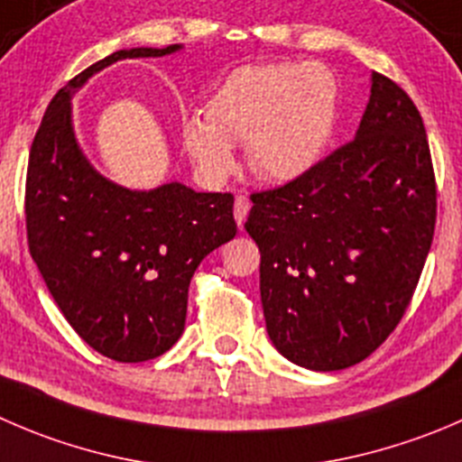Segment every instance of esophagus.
Returning <instances> with one entry per match:
<instances>
[{
  "mask_svg": "<svg viewBox=\"0 0 462 462\" xmlns=\"http://www.w3.org/2000/svg\"><path fill=\"white\" fill-rule=\"evenodd\" d=\"M248 212H250V200L245 199V196H236V200H235V221H236V226L244 227Z\"/></svg>",
  "mask_w": 462,
  "mask_h": 462,
  "instance_id": "1",
  "label": "esophagus"
}]
</instances>
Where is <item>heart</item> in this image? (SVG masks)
Masks as SVG:
<instances>
[{"label":"heart","instance_id":"obj_1","mask_svg":"<svg viewBox=\"0 0 462 462\" xmlns=\"http://www.w3.org/2000/svg\"><path fill=\"white\" fill-rule=\"evenodd\" d=\"M338 103V80L322 65L236 67L212 89L205 117L182 122V144L214 182L235 171L232 144H245V162L259 180L289 182L320 162L336 131Z\"/></svg>","mask_w":462,"mask_h":462}]
</instances>
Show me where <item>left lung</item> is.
I'll list each match as a JSON object with an SVG mask.
<instances>
[{
	"instance_id": "8db88e82",
	"label": "left lung",
	"mask_w": 462,
	"mask_h": 462,
	"mask_svg": "<svg viewBox=\"0 0 462 462\" xmlns=\"http://www.w3.org/2000/svg\"><path fill=\"white\" fill-rule=\"evenodd\" d=\"M436 176L409 94L373 71L356 137L304 176L250 196L266 331L282 356L331 373L400 325L436 230Z\"/></svg>"
}]
</instances>
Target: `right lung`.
<instances>
[{
    "label": "right lung",
    "instance_id": "1",
    "mask_svg": "<svg viewBox=\"0 0 462 462\" xmlns=\"http://www.w3.org/2000/svg\"><path fill=\"white\" fill-rule=\"evenodd\" d=\"M178 49H122L80 71L51 98L29 153L31 257L76 334L119 364L155 359L180 338L194 271L236 235L235 196L180 182L151 191L110 182L76 142L71 94L112 62Z\"/></svg>",
    "mask_w": 462,
    "mask_h": 462
}]
</instances>
